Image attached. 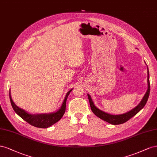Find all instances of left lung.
<instances>
[{"instance_id":"8db88e82","label":"left lung","mask_w":157,"mask_h":157,"mask_svg":"<svg viewBox=\"0 0 157 157\" xmlns=\"http://www.w3.org/2000/svg\"><path fill=\"white\" fill-rule=\"evenodd\" d=\"M147 82H148V89H147L145 95H144V97H143L141 102L136 107V108H134L132 110L128 112V113H126L124 114H120V115H112V114H107V113H105V112L97 109V107L94 105L93 102L92 101V99H91V97L88 94L87 96H88L89 104H90L91 109L92 112L94 113V114H95L97 116V117L106 121V122H109V124H113V125H118V124L125 123L126 122H127L128 120L132 118L133 116L137 114L139 112H140L143 108V107L145 106V104L147 102V100H148L149 93H150V82H149V70H148V77H147Z\"/></svg>"}]
</instances>
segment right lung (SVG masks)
Instances as JSON below:
<instances>
[{
  "label": "right lung",
  "mask_w": 157,
  "mask_h": 157,
  "mask_svg": "<svg viewBox=\"0 0 157 157\" xmlns=\"http://www.w3.org/2000/svg\"><path fill=\"white\" fill-rule=\"evenodd\" d=\"M71 90H72V89H71V90H70L67 93L61 108L57 112H56V113L36 115L28 114L23 109L17 107L12 99L10 92L9 93V94H10V100L12 108L17 115L20 116L22 119L25 120V122H27L30 125H31V126L40 128H47L50 127L54 124H55L58 121H59L62 118V116H63L66 111V103L67 98H68L69 94L71 91Z\"/></svg>",
  "instance_id": "right-lung-1"
}]
</instances>
